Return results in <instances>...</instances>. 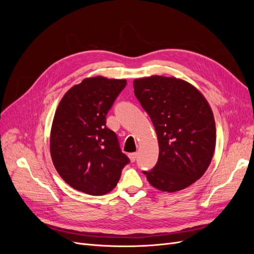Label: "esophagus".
<instances>
[{"label": "esophagus", "instance_id": "1", "mask_svg": "<svg viewBox=\"0 0 254 254\" xmlns=\"http://www.w3.org/2000/svg\"><path fill=\"white\" fill-rule=\"evenodd\" d=\"M129 159H130V161H131V162H134L135 159H136V152L129 153Z\"/></svg>", "mask_w": 254, "mask_h": 254}]
</instances>
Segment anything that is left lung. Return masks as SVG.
I'll list each match as a JSON object with an SVG mask.
<instances>
[{
	"instance_id": "1",
	"label": "left lung",
	"mask_w": 254,
	"mask_h": 254,
	"mask_svg": "<svg viewBox=\"0 0 254 254\" xmlns=\"http://www.w3.org/2000/svg\"><path fill=\"white\" fill-rule=\"evenodd\" d=\"M134 95L155 126L159 158L143 171L160 190L190 187L209 167L216 144V127L206 99L190 83L164 76L135 79Z\"/></svg>"
}]
</instances>
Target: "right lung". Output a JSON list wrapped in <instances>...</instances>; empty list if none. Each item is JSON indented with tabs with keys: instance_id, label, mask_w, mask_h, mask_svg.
I'll return each instance as SVG.
<instances>
[{
	"instance_id": "1",
	"label": "right lung",
	"mask_w": 254,
	"mask_h": 254,
	"mask_svg": "<svg viewBox=\"0 0 254 254\" xmlns=\"http://www.w3.org/2000/svg\"><path fill=\"white\" fill-rule=\"evenodd\" d=\"M125 79H83L59 103L51 131V156L68 186L101 196L117 186L130 160L118 135L106 126L107 113L126 87Z\"/></svg>"
}]
</instances>
